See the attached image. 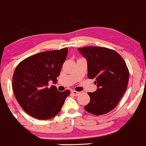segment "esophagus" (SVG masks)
Here are the masks:
<instances>
[{"label":"esophagus","instance_id":"1","mask_svg":"<svg viewBox=\"0 0 146 146\" xmlns=\"http://www.w3.org/2000/svg\"><path fill=\"white\" fill-rule=\"evenodd\" d=\"M71 93L73 95H74V96H78V95L80 94V92H78V91H75V90H73V91H71Z\"/></svg>","mask_w":146,"mask_h":146}]
</instances>
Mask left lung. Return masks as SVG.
<instances>
[{
  "mask_svg": "<svg viewBox=\"0 0 146 146\" xmlns=\"http://www.w3.org/2000/svg\"><path fill=\"white\" fill-rule=\"evenodd\" d=\"M87 60L88 78L95 79L98 88L88 93V113L101 115L111 111L121 100L128 86L129 71L121 56L110 48L98 46L78 48Z\"/></svg>",
  "mask_w": 146,
  "mask_h": 146,
  "instance_id": "obj_1",
  "label": "left lung"
}]
</instances>
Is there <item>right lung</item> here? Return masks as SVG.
<instances>
[{"label":"right lung","mask_w":146,"mask_h":146,"mask_svg":"<svg viewBox=\"0 0 146 146\" xmlns=\"http://www.w3.org/2000/svg\"><path fill=\"white\" fill-rule=\"evenodd\" d=\"M67 53V48L41 52L18 65L12 87L16 100L25 113L41 120L49 119L59 113L71 92H60L56 86L48 87V82H57Z\"/></svg>","instance_id":"right-lung-1"}]
</instances>
